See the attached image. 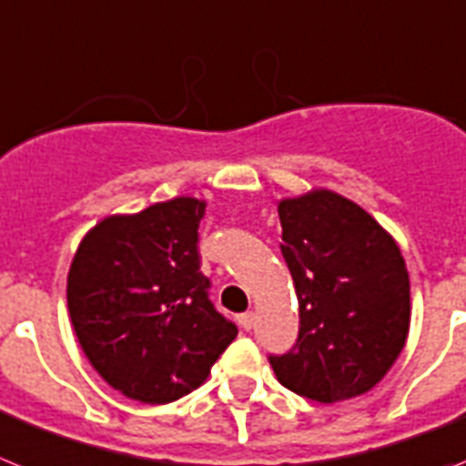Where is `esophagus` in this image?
I'll return each mask as SVG.
<instances>
[{"label":"esophagus","mask_w":466,"mask_h":466,"mask_svg":"<svg viewBox=\"0 0 466 466\" xmlns=\"http://www.w3.org/2000/svg\"><path fill=\"white\" fill-rule=\"evenodd\" d=\"M238 323H241V329L244 330H250L253 329V323H256V314H253V311H246V314L238 317Z\"/></svg>","instance_id":"1"}]
</instances>
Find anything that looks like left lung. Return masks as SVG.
Listing matches in <instances>:
<instances>
[{
	"mask_svg": "<svg viewBox=\"0 0 466 466\" xmlns=\"http://www.w3.org/2000/svg\"><path fill=\"white\" fill-rule=\"evenodd\" d=\"M281 256L300 309L289 354L269 356L283 387L335 403L370 391L410 329V279L394 237L330 189L279 201Z\"/></svg>",
	"mask_w": 466,
	"mask_h": 466,
	"instance_id": "8db88e82",
	"label": "left lung"
}]
</instances>
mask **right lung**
<instances>
[{
  "mask_svg": "<svg viewBox=\"0 0 466 466\" xmlns=\"http://www.w3.org/2000/svg\"><path fill=\"white\" fill-rule=\"evenodd\" d=\"M206 201L176 197L107 216L84 234L67 274L72 329L105 382L140 403H171L206 382L237 338L199 272Z\"/></svg>",
  "mask_w": 466,
  "mask_h": 466,
  "instance_id": "obj_1",
  "label": "right lung"
}]
</instances>
